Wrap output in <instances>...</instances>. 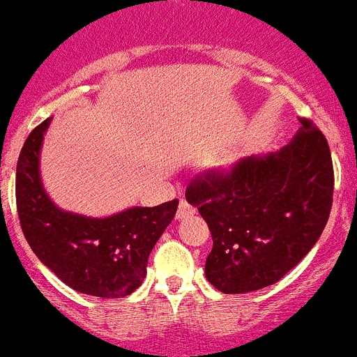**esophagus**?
Returning <instances> with one entry per match:
<instances>
[{"label": "esophagus", "mask_w": 357, "mask_h": 357, "mask_svg": "<svg viewBox=\"0 0 357 357\" xmlns=\"http://www.w3.org/2000/svg\"><path fill=\"white\" fill-rule=\"evenodd\" d=\"M192 214H196V206L190 205V203L181 197L179 199V208H178V220H185V218H190Z\"/></svg>", "instance_id": "obj_1"}]
</instances>
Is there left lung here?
I'll return each instance as SVG.
<instances>
[{"label": "left lung", "instance_id": "left-lung-1", "mask_svg": "<svg viewBox=\"0 0 357 357\" xmlns=\"http://www.w3.org/2000/svg\"><path fill=\"white\" fill-rule=\"evenodd\" d=\"M280 152L206 170L188 183L212 234L208 283L225 294L268 287L316 245L332 208L334 167L326 137L310 119Z\"/></svg>", "mask_w": 357, "mask_h": 357}]
</instances>
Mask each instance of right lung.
<instances>
[{
  "instance_id": "right-lung-1",
  "label": "right lung",
  "mask_w": 357,
  "mask_h": 357,
  "mask_svg": "<svg viewBox=\"0 0 357 357\" xmlns=\"http://www.w3.org/2000/svg\"><path fill=\"white\" fill-rule=\"evenodd\" d=\"M50 118L29 134L17 158L16 206L32 252L70 289L96 298H125L142 285L155 241L178 211V199L134 206L96 220L59 211L40 181V149Z\"/></svg>"
}]
</instances>
